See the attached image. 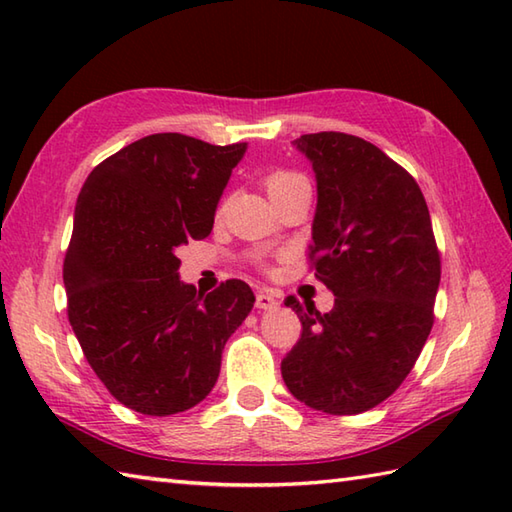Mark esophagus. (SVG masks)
<instances>
[{"label": "esophagus", "instance_id": "34e87169", "mask_svg": "<svg viewBox=\"0 0 512 512\" xmlns=\"http://www.w3.org/2000/svg\"><path fill=\"white\" fill-rule=\"evenodd\" d=\"M255 306L259 308V310H277L279 308V301H277V297L275 295H270V292H257V301H255Z\"/></svg>", "mask_w": 512, "mask_h": 512}]
</instances>
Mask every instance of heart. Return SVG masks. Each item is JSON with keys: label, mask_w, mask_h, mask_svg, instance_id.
I'll use <instances>...</instances> for the list:
<instances>
[{"label": "heart", "mask_w": 512, "mask_h": 512, "mask_svg": "<svg viewBox=\"0 0 512 512\" xmlns=\"http://www.w3.org/2000/svg\"><path fill=\"white\" fill-rule=\"evenodd\" d=\"M301 182H306V178L299 176V173H295V171H273L266 178V189L270 195H275V193L295 187V184H301Z\"/></svg>", "instance_id": "1"}]
</instances>
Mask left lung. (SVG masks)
Masks as SVG:
<instances>
[{"instance_id": "1", "label": "left lung", "mask_w": 512, "mask_h": 512, "mask_svg": "<svg viewBox=\"0 0 512 512\" xmlns=\"http://www.w3.org/2000/svg\"><path fill=\"white\" fill-rule=\"evenodd\" d=\"M317 178L310 257L334 295L321 314L286 306L301 339L281 361L297 400L330 416L376 407L400 387L433 325L440 255L424 195L367 140L321 132L297 138Z\"/></svg>"}]
</instances>
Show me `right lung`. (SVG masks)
I'll list each match as a JSON object with an SVG mask.
<instances>
[{"label":"right lung","mask_w":512,"mask_h":512,"mask_svg":"<svg viewBox=\"0 0 512 512\" xmlns=\"http://www.w3.org/2000/svg\"><path fill=\"white\" fill-rule=\"evenodd\" d=\"M246 149L151 134L94 167L76 200L63 262L70 325L110 394L145 416L211 394L224 345L255 303L239 279L202 295L180 279L176 255L211 233Z\"/></svg>","instance_id":"add662e5"}]
</instances>
